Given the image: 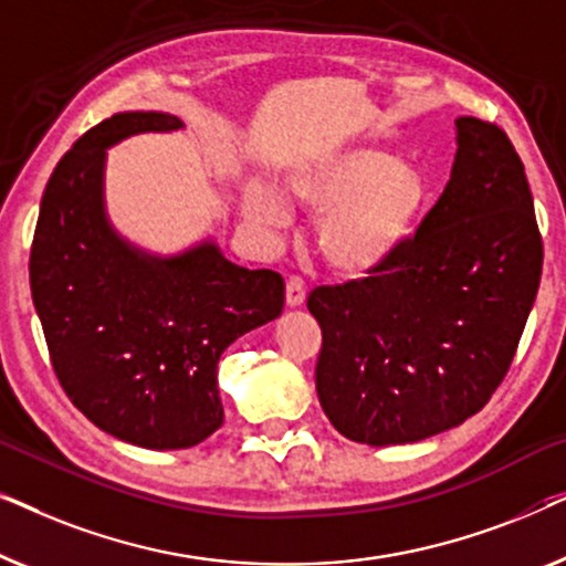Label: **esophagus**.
Returning <instances> with one entry per match:
<instances>
[{
	"label": "esophagus",
	"instance_id": "1",
	"mask_svg": "<svg viewBox=\"0 0 566 566\" xmlns=\"http://www.w3.org/2000/svg\"><path fill=\"white\" fill-rule=\"evenodd\" d=\"M306 301V285L301 277H289V283H285V304L291 308H298L304 306Z\"/></svg>",
	"mask_w": 566,
	"mask_h": 566
}]
</instances>
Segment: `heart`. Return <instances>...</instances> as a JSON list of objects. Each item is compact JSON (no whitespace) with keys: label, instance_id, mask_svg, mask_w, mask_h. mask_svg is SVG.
Returning <instances> with one entry per match:
<instances>
[{"label":"heart","instance_id":"heart-1","mask_svg":"<svg viewBox=\"0 0 566 566\" xmlns=\"http://www.w3.org/2000/svg\"><path fill=\"white\" fill-rule=\"evenodd\" d=\"M283 188L319 213L316 244L345 281H368L389 270L412 239L428 203V175L412 159L366 144L343 146L291 167ZM242 211L254 227L281 231L291 211L281 192L247 182Z\"/></svg>","mask_w":566,"mask_h":566}]
</instances>
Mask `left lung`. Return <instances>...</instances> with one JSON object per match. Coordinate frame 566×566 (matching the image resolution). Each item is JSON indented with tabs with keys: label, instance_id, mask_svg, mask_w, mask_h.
Segmentation results:
<instances>
[{
	"label": "left lung",
	"instance_id": "8db88e82",
	"mask_svg": "<svg viewBox=\"0 0 566 566\" xmlns=\"http://www.w3.org/2000/svg\"><path fill=\"white\" fill-rule=\"evenodd\" d=\"M544 265L521 157L492 123L455 118L451 180L381 275L316 289V394L337 432L417 443L476 415L505 378Z\"/></svg>",
	"mask_w": 566,
	"mask_h": 566
}]
</instances>
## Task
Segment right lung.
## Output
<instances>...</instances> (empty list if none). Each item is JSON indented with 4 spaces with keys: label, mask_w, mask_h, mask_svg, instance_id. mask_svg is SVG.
<instances>
[{
    "label": "right lung",
    "mask_w": 566,
    "mask_h": 566,
    "mask_svg": "<svg viewBox=\"0 0 566 566\" xmlns=\"http://www.w3.org/2000/svg\"><path fill=\"white\" fill-rule=\"evenodd\" d=\"M182 128L177 115L136 111L87 130L45 185L30 250L33 304L69 399L107 436L151 451L221 428V353L285 304L281 275L227 260L213 237L157 254L113 227L107 149Z\"/></svg>",
    "instance_id": "1"
}]
</instances>
